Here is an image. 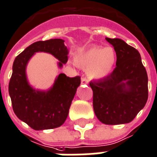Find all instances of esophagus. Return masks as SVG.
Here are the masks:
<instances>
[{
    "instance_id": "1",
    "label": "esophagus",
    "mask_w": 157,
    "mask_h": 157,
    "mask_svg": "<svg viewBox=\"0 0 157 157\" xmlns=\"http://www.w3.org/2000/svg\"><path fill=\"white\" fill-rule=\"evenodd\" d=\"M81 84H88V80L86 77H82L81 78Z\"/></svg>"
}]
</instances>
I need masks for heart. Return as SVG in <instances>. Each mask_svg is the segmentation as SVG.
<instances>
[{
	"instance_id": "b5f03b06",
	"label": "heart",
	"mask_w": 157,
	"mask_h": 157,
	"mask_svg": "<svg viewBox=\"0 0 157 157\" xmlns=\"http://www.w3.org/2000/svg\"><path fill=\"white\" fill-rule=\"evenodd\" d=\"M117 61L113 48L92 45L83 48L75 56L79 67L87 68L88 76L94 80H101L112 73Z\"/></svg>"
}]
</instances>
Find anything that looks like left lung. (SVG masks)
<instances>
[{
	"instance_id": "obj_1",
	"label": "left lung",
	"mask_w": 157,
	"mask_h": 157,
	"mask_svg": "<svg viewBox=\"0 0 157 157\" xmlns=\"http://www.w3.org/2000/svg\"><path fill=\"white\" fill-rule=\"evenodd\" d=\"M106 40L114 47L117 63L110 75L90 82L94 111L103 124H126L134 119L147 101V74L135 48L118 38Z\"/></svg>"
}]
</instances>
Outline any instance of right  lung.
I'll return each mask as SVG.
<instances>
[{
	"mask_svg": "<svg viewBox=\"0 0 157 157\" xmlns=\"http://www.w3.org/2000/svg\"><path fill=\"white\" fill-rule=\"evenodd\" d=\"M36 52L54 55L59 61V67L68 59V50L62 39L33 43L13 61L9 94L13 112L18 119L35 130L54 129L66 121L71 101L81 84V77H68L60 73L49 90H36L29 85L26 75L27 64Z\"/></svg>",
	"mask_w": 157,
	"mask_h": 157,
	"instance_id": "1",
	"label": "right lung"
}]
</instances>
